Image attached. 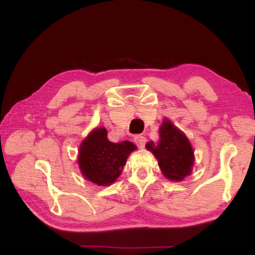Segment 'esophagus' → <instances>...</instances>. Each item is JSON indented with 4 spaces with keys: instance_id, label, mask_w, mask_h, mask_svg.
Returning <instances> with one entry per match:
<instances>
[{
    "instance_id": "esophagus-1",
    "label": "esophagus",
    "mask_w": 255,
    "mask_h": 255,
    "mask_svg": "<svg viewBox=\"0 0 255 255\" xmlns=\"http://www.w3.org/2000/svg\"><path fill=\"white\" fill-rule=\"evenodd\" d=\"M133 141L137 144L138 148L142 149V148H144L145 143H147V139H145V137L141 136V134H137V136H134Z\"/></svg>"
}]
</instances>
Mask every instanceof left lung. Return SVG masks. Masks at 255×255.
<instances>
[{
	"mask_svg": "<svg viewBox=\"0 0 255 255\" xmlns=\"http://www.w3.org/2000/svg\"><path fill=\"white\" fill-rule=\"evenodd\" d=\"M158 159L163 175L173 181H182L192 171L194 152L185 134L181 132L172 123L164 119L160 128V141L145 144Z\"/></svg>",
	"mask_w": 255,
	"mask_h": 255,
	"instance_id": "left-lung-1",
	"label": "left lung"
}]
</instances>
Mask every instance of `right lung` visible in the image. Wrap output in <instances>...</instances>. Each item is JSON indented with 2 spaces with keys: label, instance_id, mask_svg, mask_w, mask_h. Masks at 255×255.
I'll use <instances>...</instances> for the list:
<instances>
[{
  "label": "right lung",
  "instance_id": "right-lung-1",
  "mask_svg": "<svg viewBox=\"0 0 255 255\" xmlns=\"http://www.w3.org/2000/svg\"><path fill=\"white\" fill-rule=\"evenodd\" d=\"M136 149L130 141L111 142L104 127L95 129L80 147L81 172L97 185H110L121 175L128 155Z\"/></svg>",
  "mask_w": 255,
  "mask_h": 255
}]
</instances>
